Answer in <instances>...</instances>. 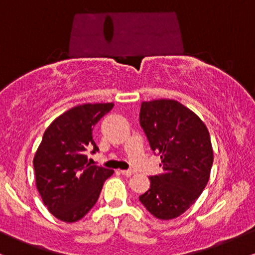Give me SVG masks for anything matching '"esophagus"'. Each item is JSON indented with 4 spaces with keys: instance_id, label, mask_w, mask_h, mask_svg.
Listing matches in <instances>:
<instances>
[{
    "instance_id": "esophagus-1",
    "label": "esophagus",
    "mask_w": 255,
    "mask_h": 255,
    "mask_svg": "<svg viewBox=\"0 0 255 255\" xmlns=\"http://www.w3.org/2000/svg\"><path fill=\"white\" fill-rule=\"evenodd\" d=\"M121 174L125 175V176H131L134 174L133 170H121Z\"/></svg>"
}]
</instances>
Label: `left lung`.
<instances>
[{"label":"left lung","mask_w":255,"mask_h":255,"mask_svg":"<svg viewBox=\"0 0 255 255\" xmlns=\"http://www.w3.org/2000/svg\"><path fill=\"white\" fill-rule=\"evenodd\" d=\"M140 126L162 159L163 172L139 200L156 218L174 219L197 201L213 163L210 133L200 118L174 99L142 102Z\"/></svg>","instance_id":"1"}]
</instances>
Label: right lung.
Returning <instances> with one entry per match:
<instances>
[{"mask_svg": "<svg viewBox=\"0 0 255 255\" xmlns=\"http://www.w3.org/2000/svg\"><path fill=\"white\" fill-rule=\"evenodd\" d=\"M114 103H86L67 110L51 122L33 158L36 186L49 212L60 221L81 219L97 203L104 181L114 170L91 165L87 148L98 151L93 126Z\"/></svg>", "mask_w": 255, "mask_h": 255, "instance_id": "obj_1", "label": "right lung"}]
</instances>
